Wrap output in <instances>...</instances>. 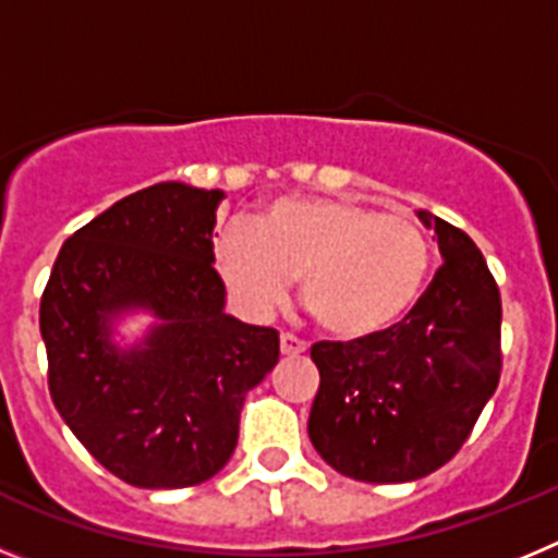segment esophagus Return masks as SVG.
<instances>
[{"mask_svg": "<svg viewBox=\"0 0 558 558\" xmlns=\"http://www.w3.org/2000/svg\"><path fill=\"white\" fill-rule=\"evenodd\" d=\"M279 349H282V354H288V357H295V354L307 352V343H304L302 338H295V335L282 332L279 335Z\"/></svg>", "mask_w": 558, "mask_h": 558, "instance_id": "obj_1", "label": "esophagus"}]
</instances>
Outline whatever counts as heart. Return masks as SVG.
<instances>
[{
    "label": "heart",
    "instance_id": "b5f03b06",
    "mask_svg": "<svg viewBox=\"0 0 558 558\" xmlns=\"http://www.w3.org/2000/svg\"><path fill=\"white\" fill-rule=\"evenodd\" d=\"M211 259L243 313L268 315L299 276V295L318 327L363 340L416 304L433 268V240L413 218L315 195L274 201L251 229H223Z\"/></svg>",
    "mask_w": 558,
    "mask_h": 558
}]
</instances>
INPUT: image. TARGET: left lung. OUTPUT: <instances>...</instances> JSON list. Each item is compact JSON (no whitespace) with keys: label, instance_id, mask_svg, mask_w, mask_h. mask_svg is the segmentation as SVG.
Segmentation results:
<instances>
[{"label":"left lung","instance_id":"obj_1","mask_svg":"<svg viewBox=\"0 0 558 558\" xmlns=\"http://www.w3.org/2000/svg\"><path fill=\"white\" fill-rule=\"evenodd\" d=\"M445 265L386 332L322 340L307 433L318 456L363 483H408L445 466L500 383V290L470 234L416 211Z\"/></svg>","mask_w":558,"mask_h":558}]
</instances>
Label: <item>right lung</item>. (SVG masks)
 <instances>
[{"label": "right lung", "instance_id": "obj_1", "mask_svg": "<svg viewBox=\"0 0 558 558\" xmlns=\"http://www.w3.org/2000/svg\"><path fill=\"white\" fill-rule=\"evenodd\" d=\"M220 190L165 181L63 243L41 295L49 393L108 472L142 489L209 481L236 447L245 393L279 363V332L226 315L211 259ZM128 312L157 324L125 350Z\"/></svg>", "mask_w": 558, "mask_h": 558}]
</instances>
